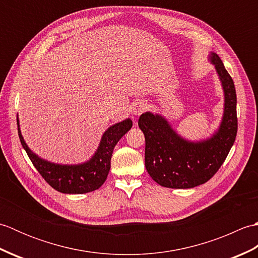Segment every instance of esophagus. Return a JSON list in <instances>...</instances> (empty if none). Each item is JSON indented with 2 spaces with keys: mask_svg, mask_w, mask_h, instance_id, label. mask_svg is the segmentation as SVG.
Listing matches in <instances>:
<instances>
[{
  "mask_svg": "<svg viewBox=\"0 0 258 258\" xmlns=\"http://www.w3.org/2000/svg\"><path fill=\"white\" fill-rule=\"evenodd\" d=\"M147 109V104L144 101H139L134 104L133 106V114L134 115H141Z\"/></svg>",
  "mask_w": 258,
  "mask_h": 258,
  "instance_id": "1",
  "label": "esophagus"
}]
</instances>
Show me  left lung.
I'll return each mask as SVG.
<instances>
[{"instance_id": "obj_1", "label": "left lung", "mask_w": 258, "mask_h": 258, "mask_svg": "<svg viewBox=\"0 0 258 258\" xmlns=\"http://www.w3.org/2000/svg\"><path fill=\"white\" fill-rule=\"evenodd\" d=\"M224 91V114L215 134L201 142L183 139L162 115L146 112L139 119L145 136V167L164 187L191 188L206 183L225 161L237 134L236 91L220 56L211 53Z\"/></svg>"}]
</instances>
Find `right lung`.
I'll return each mask as SVG.
<instances>
[{"mask_svg":"<svg viewBox=\"0 0 258 258\" xmlns=\"http://www.w3.org/2000/svg\"><path fill=\"white\" fill-rule=\"evenodd\" d=\"M132 125V119L126 118L123 122L108 127L102 136L97 151L90 161L78 165H61L43 160L29 149L21 134L18 117L19 138L27 156L47 184L64 194H84L101 187L111 168L114 147L123 135L128 132Z\"/></svg>","mask_w":258,"mask_h":258,"instance_id":"add662e5","label":"right lung"}]
</instances>
